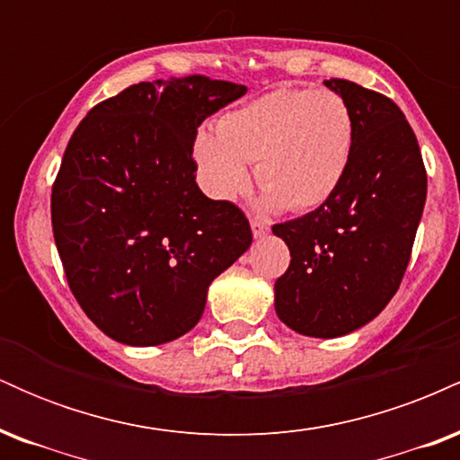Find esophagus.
<instances>
[{"instance_id":"1","label":"esophagus","mask_w":460,"mask_h":460,"mask_svg":"<svg viewBox=\"0 0 460 460\" xmlns=\"http://www.w3.org/2000/svg\"><path fill=\"white\" fill-rule=\"evenodd\" d=\"M251 229H252V235H255V237H263V235H268L270 226H268V223H263V220L252 218L251 220Z\"/></svg>"}]
</instances>
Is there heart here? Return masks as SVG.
<instances>
[{
    "mask_svg": "<svg viewBox=\"0 0 460 460\" xmlns=\"http://www.w3.org/2000/svg\"><path fill=\"white\" fill-rule=\"evenodd\" d=\"M218 134L203 129L194 160L203 188L234 200L248 186L255 162L266 208H318L335 192L350 162L355 125L350 108L332 91L277 88L226 112Z\"/></svg>",
    "mask_w": 460,
    "mask_h": 460,
    "instance_id": "b5f03b06",
    "label": "heart"
}]
</instances>
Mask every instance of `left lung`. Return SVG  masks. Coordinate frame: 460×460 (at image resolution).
Wrapping results in <instances>:
<instances>
[{
	"mask_svg": "<svg viewBox=\"0 0 460 460\" xmlns=\"http://www.w3.org/2000/svg\"><path fill=\"white\" fill-rule=\"evenodd\" d=\"M355 125L350 162L315 212L274 225L289 268L274 283L283 324L332 340L361 329L398 292L426 203L420 145L392 99L348 79H326Z\"/></svg>",
	"mask_w": 460,
	"mask_h": 460,
	"instance_id": "left-lung-1",
	"label": "left lung"
}]
</instances>
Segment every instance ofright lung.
Segmentation results:
<instances>
[{"label":"right lung","instance_id":"add662e5","mask_svg":"<svg viewBox=\"0 0 460 460\" xmlns=\"http://www.w3.org/2000/svg\"><path fill=\"white\" fill-rule=\"evenodd\" d=\"M246 94L203 75L94 105L68 140L51 225L68 288L114 341L160 346L197 326L209 285L252 242L244 214L197 186V128Z\"/></svg>","mask_w":460,"mask_h":460}]
</instances>
